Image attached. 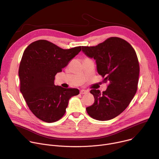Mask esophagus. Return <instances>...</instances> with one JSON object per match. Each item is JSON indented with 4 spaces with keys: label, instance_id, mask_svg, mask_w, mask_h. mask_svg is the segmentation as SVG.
<instances>
[{
    "label": "esophagus",
    "instance_id": "34e87169",
    "mask_svg": "<svg viewBox=\"0 0 159 159\" xmlns=\"http://www.w3.org/2000/svg\"><path fill=\"white\" fill-rule=\"evenodd\" d=\"M87 93H88V91H87V90L81 89V90L80 91V94H87Z\"/></svg>",
    "mask_w": 159,
    "mask_h": 159
}]
</instances>
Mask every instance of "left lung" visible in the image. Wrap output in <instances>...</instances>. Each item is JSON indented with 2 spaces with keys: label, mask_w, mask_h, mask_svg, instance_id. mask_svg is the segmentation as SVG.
<instances>
[{
  "label": "left lung",
  "mask_w": 159,
  "mask_h": 159,
  "mask_svg": "<svg viewBox=\"0 0 159 159\" xmlns=\"http://www.w3.org/2000/svg\"><path fill=\"white\" fill-rule=\"evenodd\" d=\"M82 51L96 60L97 71L109 82L106 91L91 89L94 103L86 108L94 119H113L127 107L137 92L140 66L133 47L125 40L111 37L96 46H82Z\"/></svg>",
  "instance_id": "1"
}]
</instances>
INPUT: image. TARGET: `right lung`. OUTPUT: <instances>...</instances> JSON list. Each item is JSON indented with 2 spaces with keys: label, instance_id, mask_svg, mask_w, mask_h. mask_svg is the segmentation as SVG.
<instances>
[{
  "label": "right lung",
  "instance_id": "obj_1",
  "mask_svg": "<svg viewBox=\"0 0 159 159\" xmlns=\"http://www.w3.org/2000/svg\"><path fill=\"white\" fill-rule=\"evenodd\" d=\"M81 50V46L63 49L46 40L30 44L24 51L19 69L20 91L30 110L39 119L52 123L66 112L76 88L54 84L55 76Z\"/></svg>",
  "mask_w": 159,
  "mask_h": 159
}]
</instances>
